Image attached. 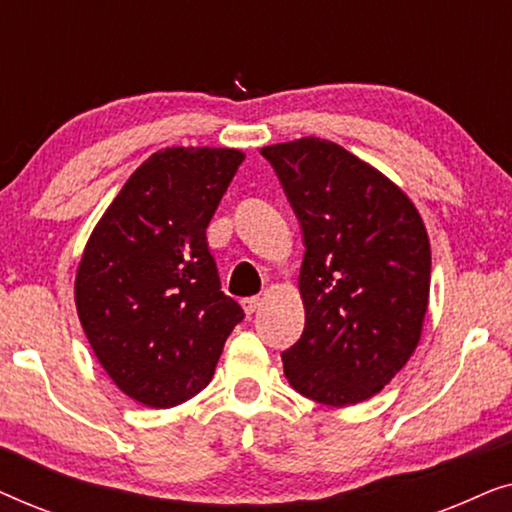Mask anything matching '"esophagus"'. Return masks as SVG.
I'll return each mask as SVG.
<instances>
[{"instance_id":"34e87169","label":"esophagus","mask_w":512,"mask_h":512,"mask_svg":"<svg viewBox=\"0 0 512 512\" xmlns=\"http://www.w3.org/2000/svg\"><path fill=\"white\" fill-rule=\"evenodd\" d=\"M261 305H263V300L258 296H251V298L242 300V307H244V312H247V314L258 312V307H261Z\"/></svg>"}]
</instances>
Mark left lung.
Here are the masks:
<instances>
[{
	"mask_svg": "<svg viewBox=\"0 0 512 512\" xmlns=\"http://www.w3.org/2000/svg\"><path fill=\"white\" fill-rule=\"evenodd\" d=\"M305 237L300 340L282 354L312 401H368L401 370L429 310L431 247L415 202L389 177L319 137L263 146Z\"/></svg>",
	"mask_w": 512,
	"mask_h": 512,
	"instance_id": "obj_1",
	"label": "left lung"
}]
</instances>
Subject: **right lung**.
<instances>
[{
  "mask_svg": "<svg viewBox=\"0 0 512 512\" xmlns=\"http://www.w3.org/2000/svg\"><path fill=\"white\" fill-rule=\"evenodd\" d=\"M240 149L170 146L132 172L74 279L86 338L125 396L174 408L209 384L242 307L221 291L205 230Z\"/></svg>",
  "mask_w": 512,
  "mask_h": 512,
  "instance_id": "obj_1",
  "label": "right lung"
}]
</instances>
